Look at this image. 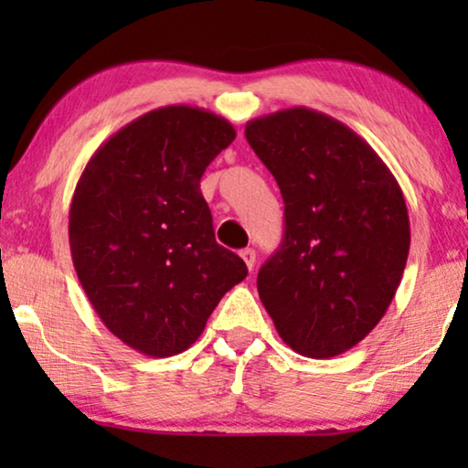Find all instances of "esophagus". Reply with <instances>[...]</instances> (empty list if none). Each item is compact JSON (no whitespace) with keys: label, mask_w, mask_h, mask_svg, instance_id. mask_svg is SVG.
<instances>
[{"label":"esophagus","mask_w":468,"mask_h":468,"mask_svg":"<svg viewBox=\"0 0 468 468\" xmlns=\"http://www.w3.org/2000/svg\"><path fill=\"white\" fill-rule=\"evenodd\" d=\"M240 258L245 260V264H247L249 271H253V266H255V251H253V249H251V247L242 249V251H240Z\"/></svg>","instance_id":"esophagus-1"}]
</instances>
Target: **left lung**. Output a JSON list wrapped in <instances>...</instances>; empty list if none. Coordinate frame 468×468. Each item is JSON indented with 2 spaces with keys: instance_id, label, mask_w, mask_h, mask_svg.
<instances>
[{
  "instance_id": "1",
  "label": "left lung",
  "mask_w": 468,
  "mask_h": 468,
  "mask_svg": "<svg viewBox=\"0 0 468 468\" xmlns=\"http://www.w3.org/2000/svg\"><path fill=\"white\" fill-rule=\"evenodd\" d=\"M245 136L285 202L283 242L258 274L261 304L296 354L335 357L399 290L411 245L405 196L367 140L313 108L249 121Z\"/></svg>"
}]
</instances>
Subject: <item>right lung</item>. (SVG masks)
I'll use <instances>...</instances> for the list:
<instances>
[{
    "instance_id": "right-lung-1",
    "label": "right lung",
    "mask_w": 468,
    "mask_h": 468,
    "mask_svg": "<svg viewBox=\"0 0 468 468\" xmlns=\"http://www.w3.org/2000/svg\"><path fill=\"white\" fill-rule=\"evenodd\" d=\"M236 138L229 121L164 106L112 133L76 183L69 251L89 303L127 347L189 349L247 266L217 245L202 197L207 165Z\"/></svg>"
}]
</instances>
